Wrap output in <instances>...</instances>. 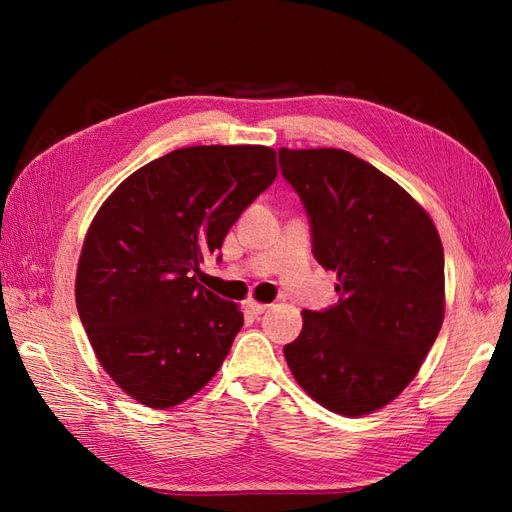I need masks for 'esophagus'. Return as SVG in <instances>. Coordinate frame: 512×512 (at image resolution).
I'll list each match as a JSON object with an SVG mask.
<instances>
[{
  "mask_svg": "<svg viewBox=\"0 0 512 512\" xmlns=\"http://www.w3.org/2000/svg\"><path fill=\"white\" fill-rule=\"evenodd\" d=\"M245 307L250 309V314H254V316L265 314L267 309H269V305H267V303H258V301H247V303H245Z\"/></svg>",
  "mask_w": 512,
  "mask_h": 512,
  "instance_id": "34e87169",
  "label": "esophagus"
}]
</instances>
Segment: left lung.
<instances>
[{
    "mask_svg": "<svg viewBox=\"0 0 512 512\" xmlns=\"http://www.w3.org/2000/svg\"><path fill=\"white\" fill-rule=\"evenodd\" d=\"M312 252L337 271L339 301L303 309L284 356L318 404L344 416L393 401L418 374L444 318V250L425 209L344 149H280Z\"/></svg>",
    "mask_w": 512,
    "mask_h": 512,
    "instance_id": "left-lung-1",
    "label": "left lung"
}]
</instances>
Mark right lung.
<instances>
[{"label":"right lung","mask_w":512,"mask_h":512,"mask_svg":"<svg viewBox=\"0 0 512 512\" xmlns=\"http://www.w3.org/2000/svg\"><path fill=\"white\" fill-rule=\"evenodd\" d=\"M275 175L269 147H185L138 168L100 207L76 309L100 365L136 401L177 406L220 369L243 314L196 273Z\"/></svg>","instance_id":"add662e5"}]
</instances>
